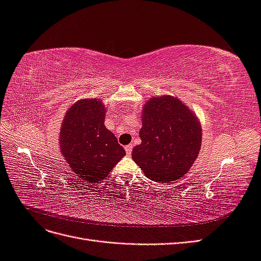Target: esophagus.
Segmentation results:
<instances>
[{
  "label": "esophagus",
  "mask_w": 261,
  "mask_h": 261,
  "mask_svg": "<svg viewBox=\"0 0 261 261\" xmlns=\"http://www.w3.org/2000/svg\"><path fill=\"white\" fill-rule=\"evenodd\" d=\"M125 151H126V154L129 156L132 154V151H133V145L125 146Z\"/></svg>",
  "instance_id": "1"
}]
</instances>
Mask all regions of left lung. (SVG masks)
Segmentation results:
<instances>
[{
	"mask_svg": "<svg viewBox=\"0 0 261 261\" xmlns=\"http://www.w3.org/2000/svg\"><path fill=\"white\" fill-rule=\"evenodd\" d=\"M201 134L198 117L179 99L153 97L143 109L141 144L134 147L132 158L148 178L175 181L198 156Z\"/></svg>",
	"mask_w": 261,
	"mask_h": 261,
	"instance_id": "left-lung-1",
	"label": "left lung"
}]
</instances>
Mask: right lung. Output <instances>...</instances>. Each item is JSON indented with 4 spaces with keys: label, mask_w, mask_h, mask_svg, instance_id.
<instances>
[{
    "label": "right lung",
    "mask_w": 261,
    "mask_h": 261,
    "mask_svg": "<svg viewBox=\"0 0 261 261\" xmlns=\"http://www.w3.org/2000/svg\"><path fill=\"white\" fill-rule=\"evenodd\" d=\"M105 117L99 99H82L68 109L61 126V152L85 183L105 179L126 153L105 126Z\"/></svg>",
    "instance_id": "add662e5"
}]
</instances>
